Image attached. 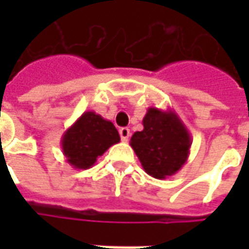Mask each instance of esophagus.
I'll return each instance as SVG.
<instances>
[{"label":"esophagus","mask_w":249,"mask_h":249,"mask_svg":"<svg viewBox=\"0 0 249 249\" xmlns=\"http://www.w3.org/2000/svg\"><path fill=\"white\" fill-rule=\"evenodd\" d=\"M129 136H130V130L128 128H121L120 129V137H121V140L126 142V141L129 140Z\"/></svg>","instance_id":"esophagus-1"}]
</instances>
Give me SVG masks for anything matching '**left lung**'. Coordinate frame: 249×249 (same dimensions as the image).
Segmentation results:
<instances>
[{
    "instance_id": "left-lung-1",
    "label": "left lung",
    "mask_w": 249,
    "mask_h": 249,
    "mask_svg": "<svg viewBox=\"0 0 249 249\" xmlns=\"http://www.w3.org/2000/svg\"><path fill=\"white\" fill-rule=\"evenodd\" d=\"M144 129L136 132L130 146L149 176L164 180L187 162L192 145L191 133L172 109L151 107L142 119Z\"/></svg>"
}]
</instances>
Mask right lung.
<instances>
[{
  "instance_id": "right-lung-1",
  "label": "right lung",
  "mask_w": 249,
  "mask_h": 249,
  "mask_svg": "<svg viewBox=\"0 0 249 249\" xmlns=\"http://www.w3.org/2000/svg\"><path fill=\"white\" fill-rule=\"evenodd\" d=\"M119 141V132L112 121L103 119L93 110H88L65 130L61 148L66 161L71 167L88 169Z\"/></svg>"
}]
</instances>
